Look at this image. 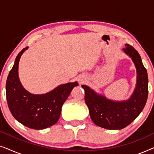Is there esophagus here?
Segmentation results:
<instances>
[{"label": "esophagus", "instance_id": "34e87169", "mask_svg": "<svg viewBox=\"0 0 154 154\" xmlns=\"http://www.w3.org/2000/svg\"><path fill=\"white\" fill-rule=\"evenodd\" d=\"M85 76H83V75H81V76H80L79 78V81L80 83H83L85 82Z\"/></svg>", "mask_w": 154, "mask_h": 154}]
</instances>
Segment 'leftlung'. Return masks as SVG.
<instances>
[{
    "label": "left lung",
    "instance_id": "obj_1",
    "mask_svg": "<svg viewBox=\"0 0 154 154\" xmlns=\"http://www.w3.org/2000/svg\"><path fill=\"white\" fill-rule=\"evenodd\" d=\"M123 51L131 58L137 71L136 85L129 99L115 101L89 86L82 85L90 116L95 125L108 130H121L130 125L142 112L148 97V75L138 52L125 44Z\"/></svg>",
    "mask_w": 154,
    "mask_h": 154
}]
</instances>
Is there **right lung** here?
Returning a JSON list of instances; mask_svg holds the SVG:
<instances>
[{"label":"right lung","mask_w":154,"mask_h":154,"mask_svg":"<svg viewBox=\"0 0 154 154\" xmlns=\"http://www.w3.org/2000/svg\"><path fill=\"white\" fill-rule=\"evenodd\" d=\"M25 48L17 56L6 81V97L10 112L17 121L31 129L42 130L58 121L62 107L71 90L79 85L77 81L62 84L45 94L30 93L23 87L18 74L21 56Z\"/></svg>","instance_id":"right-lung-1"}]
</instances>
